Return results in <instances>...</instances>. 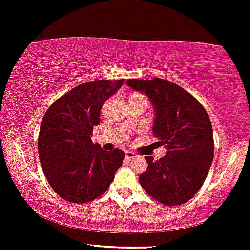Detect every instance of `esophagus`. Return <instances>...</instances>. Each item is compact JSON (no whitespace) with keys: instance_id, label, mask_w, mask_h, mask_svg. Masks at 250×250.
<instances>
[{"instance_id":"esophagus-1","label":"esophagus","mask_w":250,"mask_h":250,"mask_svg":"<svg viewBox=\"0 0 250 250\" xmlns=\"http://www.w3.org/2000/svg\"><path fill=\"white\" fill-rule=\"evenodd\" d=\"M125 159H128V160H130V159H133V158H135V156H138V155L135 154V153L130 152V150H127V152L125 153Z\"/></svg>"}]
</instances>
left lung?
I'll use <instances>...</instances> for the list:
<instances>
[{"instance_id":"obj_1","label":"left lung","mask_w":250,"mask_h":250,"mask_svg":"<svg viewBox=\"0 0 250 250\" xmlns=\"http://www.w3.org/2000/svg\"><path fill=\"white\" fill-rule=\"evenodd\" d=\"M127 85L142 92L154 106L153 133L167 148L139 182L150 197L165 205H180L201 190L213 159V134L209 115L193 96L165 79H129Z\"/></svg>"}]
</instances>
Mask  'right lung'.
Listing matches in <instances>:
<instances>
[{"instance_id":"obj_1","label":"right lung","mask_w":250,"mask_h":250,"mask_svg":"<svg viewBox=\"0 0 250 250\" xmlns=\"http://www.w3.org/2000/svg\"><path fill=\"white\" fill-rule=\"evenodd\" d=\"M125 79L92 81L58 98L41 121L38 150L43 174L58 196L72 203H87L108 190L122 166L125 153L103 150L92 144L101 108Z\"/></svg>"}]
</instances>
